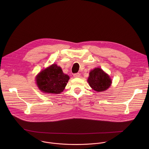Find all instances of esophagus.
Listing matches in <instances>:
<instances>
[{
    "instance_id": "esophagus-1",
    "label": "esophagus",
    "mask_w": 149,
    "mask_h": 149,
    "mask_svg": "<svg viewBox=\"0 0 149 149\" xmlns=\"http://www.w3.org/2000/svg\"><path fill=\"white\" fill-rule=\"evenodd\" d=\"M73 76L75 78H79V77H80V74L79 73H77L74 74Z\"/></svg>"
}]
</instances>
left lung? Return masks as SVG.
I'll use <instances>...</instances> for the list:
<instances>
[{
  "label": "left lung",
  "instance_id": "left-lung-1",
  "mask_svg": "<svg viewBox=\"0 0 149 149\" xmlns=\"http://www.w3.org/2000/svg\"><path fill=\"white\" fill-rule=\"evenodd\" d=\"M87 81L89 86L97 92L106 91L112 83L109 75L99 68L91 70Z\"/></svg>",
  "mask_w": 149,
  "mask_h": 149
}]
</instances>
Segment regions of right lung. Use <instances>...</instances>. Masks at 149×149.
<instances>
[{"label":"right lung","instance_id":"obj_1","mask_svg":"<svg viewBox=\"0 0 149 149\" xmlns=\"http://www.w3.org/2000/svg\"><path fill=\"white\" fill-rule=\"evenodd\" d=\"M69 76L64 74L60 66L53 64L43 69L36 76V83L43 93L59 94L65 89Z\"/></svg>","mask_w":149,"mask_h":149}]
</instances>
